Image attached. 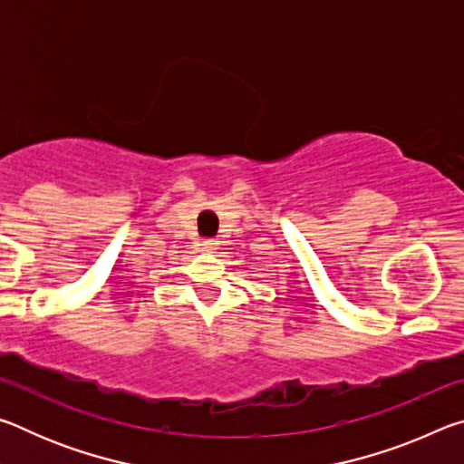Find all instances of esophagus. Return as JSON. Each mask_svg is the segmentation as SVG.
I'll return each mask as SVG.
<instances>
[{"label":"esophagus","mask_w":464,"mask_h":464,"mask_svg":"<svg viewBox=\"0 0 464 464\" xmlns=\"http://www.w3.org/2000/svg\"><path fill=\"white\" fill-rule=\"evenodd\" d=\"M200 249L202 251H215L217 249V241L215 239H202L200 241Z\"/></svg>","instance_id":"34e87169"}]
</instances>
